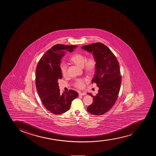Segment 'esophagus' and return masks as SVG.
Segmentation results:
<instances>
[{
    "mask_svg": "<svg viewBox=\"0 0 156 156\" xmlns=\"http://www.w3.org/2000/svg\"><path fill=\"white\" fill-rule=\"evenodd\" d=\"M79 94L80 96H84L86 94V93L85 92H79Z\"/></svg>",
    "mask_w": 156,
    "mask_h": 156,
    "instance_id": "1",
    "label": "esophagus"
}]
</instances>
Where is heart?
I'll return each instance as SVG.
<instances>
[{"mask_svg": "<svg viewBox=\"0 0 156 156\" xmlns=\"http://www.w3.org/2000/svg\"><path fill=\"white\" fill-rule=\"evenodd\" d=\"M69 60L78 66L83 67L87 73L91 74L94 72L96 68V61L94 57H90L86 60V57L83 54L75 53L69 58ZM60 70L62 75L66 76L67 75V68L65 63L60 65ZM84 81L83 79H77L75 83L76 87L82 88L84 87Z\"/></svg>", "mask_w": 156, "mask_h": 156, "instance_id": "obj_1", "label": "heart"}]
</instances>
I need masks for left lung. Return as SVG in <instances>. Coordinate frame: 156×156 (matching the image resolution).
Segmentation results:
<instances>
[{
	"label": "left lung",
	"mask_w": 156,
	"mask_h": 156,
	"mask_svg": "<svg viewBox=\"0 0 156 156\" xmlns=\"http://www.w3.org/2000/svg\"><path fill=\"white\" fill-rule=\"evenodd\" d=\"M82 49L91 53L96 61V68L91 82L99 88L98 93L93 96V103L87 108L88 112L101 115L111 109L118 97L122 83L119 65L114 54L101 43L85 45Z\"/></svg>",
	"instance_id": "obj_1"
}]
</instances>
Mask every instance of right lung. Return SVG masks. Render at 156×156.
I'll return each instance as SVG.
<instances>
[{
  "instance_id": "right-lung-1",
  "label": "right lung",
  "mask_w": 156,
  "mask_h": 156,
  "mask_svg": "<svg viewBox=\"0 0 156 156\" xmlns=\"http://www.w3.org/2000/svg\"><path fill=\"white\" fill-rule=\"evenodd\" d=\"M77 46L54 45L40 59L36 71V85L39 97L46 109L54 114H60L69 110L72 101L78 96L69 90L60 94L59 79H62L60 65L65 52H72Z\"/></svg>"
}]
</instances>
